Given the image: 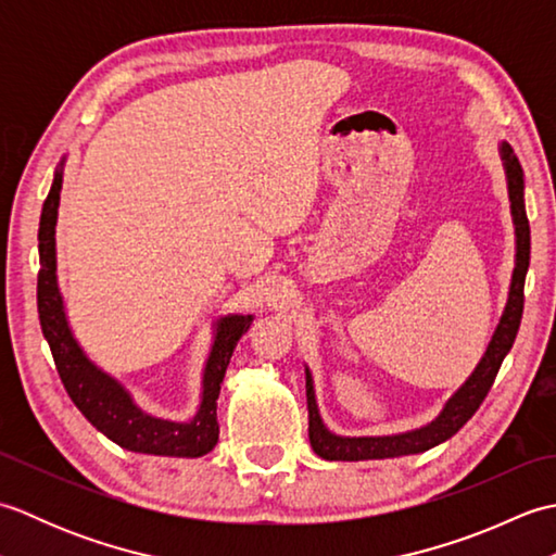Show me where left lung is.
<instances>
[{
    "label": "left lung",
    "mask_w": 556,
    "mask_h": 556,
    "mask_svg": "<svg viewBox=\"0 0 556 556\" xmlns=\"http://www.w3.org/2000/svg\"><path fill=\"white\" fill-rule=\"evenodd\" d=\"M500 155L506 172V188H509V203H511V217L516 227V267L511 275L509 299H506L504 313L500 317V325L488 344V351L482 353L476 370L468 375V380L460 384L456 392L448 396L444 408L440 410L432 422L422 425L418 430L401 432V434H384V437H341L327 430V425L320 418L315 401V387L313 375L305 368V396H308V434L313 452L327 458V460H368V458H394V456H408V454H422L428 448L446 442L454 437L464 425L473 418V413L485 401L490 387L497 377L502 361L506 353L511 351L518 327H521L523 315V287H526V271L530 265V227L526 215V200H523V169L521 162L514 155L509 143L500 146Z\"/></svg>",
    "instance_id": "8db88e82"
}]
</instances>
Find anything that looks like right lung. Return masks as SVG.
<instances>
[{
  "label": "right lung",
  "mask_w": 556,
  "mask_h": 556,
  "mask_svg": "<svg viewBox=\"0 0 556 556\" xmlns=\"http://www.w3.org/2000/svg\"><path fill=\"white\" fill-rule=\"evenodd\" d=\"M64 181V160L54 172V181L50 193L45 198L40 215V271H38V313L42 334L50 344L56 372L62 377L64 389L76 408L86 416L96 428L110 437L112 442L138 454L155 456H179L198 458L215 448L219 440L217 422V399L219 384L227 372L231 353L239 339L253 325V315H227L217 323L215 341H212L210 356L203 370V394L195 416L186 422L162 420L150 416L140 408L128 389L116 382L112 375L100 370L86 351L80 349L74 332H71L62 291L56 285V248H54V227H56V207L59 193Z\"/></svg>",
  "instance_id": "1"
}]
</instances>
